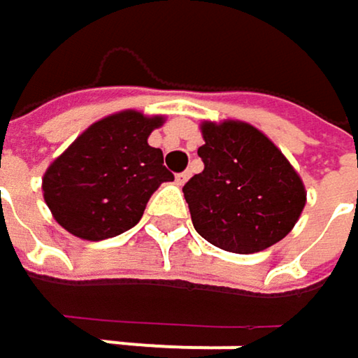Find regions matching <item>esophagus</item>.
Returning <instances> with one entry per match:
<instances>
[{
    "mask_svg": "<svg viewBox=\"0 0 358 358\" xmlns=\"http://www.w3.org/2000/svg\"><path fill=\"white\" fill-rule=\"evenodd\" d=\"M188 176H190L188 172H182V174H176V184H178V186H182V184H184V182L188 180Z\"/></svg>",
    "mask_w": 358,
    "mask_h": 358,
    "instance_id": "obj_1",
    "label": "esophagus"
}]
</instances>
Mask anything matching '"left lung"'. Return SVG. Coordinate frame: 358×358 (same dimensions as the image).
<instances>
[{
    "mask_svg": "<svg viewBox=\"0 0 358 358\" xmlns=\"http://www.w3.org/2000/svg\"><path fill=\"white\" fill-rule=\"evenodd\" d=\"M205 168L182 188L194 230L211 245L250 255L280 243L307 203L301 176L255 126L201 124Z\"/></svg>",
    "mask_w": 358,
    "mask_h": 358,
    "instance_id": "8db88e82",
    "label": "left lung"
}]
</instances>
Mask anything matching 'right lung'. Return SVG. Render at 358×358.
<instances>
[{
	"label": "right lung",
	"mask_w": 358,
	"mask_h": 358,
	"mask_svg": "<svg viewBox=\"0 0 358 358\" xmlns=\"http://www.w3.org/2000/svg\"><path fill=\"white\" fill-rule=\"evenodd\" d=\"M162 124V115L134 109L91 124L43 176L55 222L83 241H106L136 226L159 184L174 180L162 149L147 143Z\"/></svg>",
	"instance_id": "obj_1"
}]
</instances>
